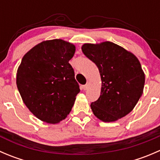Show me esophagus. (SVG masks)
<instances>
[{"label":"esophagus","mask_w":160,"mask_h":160,"mask_svg":"<svg viewBox=\"0 0 160 160\" xmlns=\"http://www.w3.org/2000/svg\"><path fill=\"white\" fill-rule=\"evenodd\" d=\"M88 88H89V83H86V84H85V85H83V90H88Z\"/></svg>","instance_id":"obj_1"}]
</instances>
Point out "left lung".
<instances>
[{
	"label": "left lung",
	"mask_w": 160,
	"mask_h": 160,
	"mask_svg": "<svg viewBox=\"0 0 160 160\" xmlns=\"http://www.w3.org/2000/svg\"><path fill=\"white\" fill-rule=\"evenodd\" d=\"M82 51L96 64L102 81L99 98L90 104L93 114L105 122L125 117L136 105L144 88L145 74L138 59L111 42L87 43Z\"/></svg>",
	"instance_id": "obj_1"
}]
</instances>
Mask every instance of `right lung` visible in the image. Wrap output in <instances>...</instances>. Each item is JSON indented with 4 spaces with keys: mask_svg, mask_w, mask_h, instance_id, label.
Masks as SVG:
<instances>
[{
    "mask_svg": "<svg viewBox=\"0 0 160 160\" xmlns=\"http://www.w3.org/2000/svg\"><path fill=\"white\" fill-rule=\"evenodd\" d=\"M75 46L62 39L39 43L22 58L18 89L25 105L38 119L56 124L70 114L80 92L69 61Z\"/></svg>",
    "mask_w": 160,
    "mask_h": 160,
    "instance_id": "right-lung-1",
    "label": "right lung"
}]
</instances>
